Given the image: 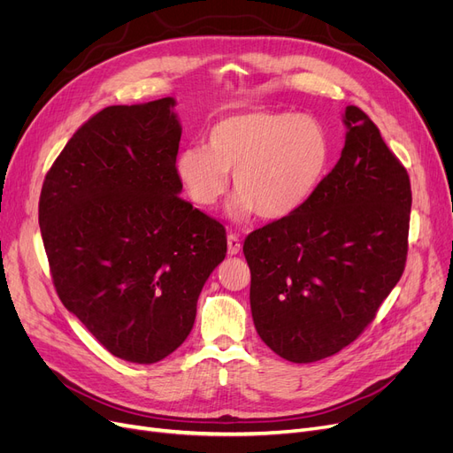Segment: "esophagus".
Listing matches in <instances>:
<instances>
[{
	"instance_id": "esophagus-1",
	"label": "esophagus",
	"mask_w": 453,
	"mask_h": 453,
	"mask_svg": "<svg viewBox=\"0 0 453 453\" xmlns=\"http://www.w3.org/2000/svg\"><path fill=\"white\" fill-rule=\"evenodd\" d=\"M241 252V241L237 235H233V233H229L227 235V254L229 256H237Z\"/></svg>"
}]
</instances>
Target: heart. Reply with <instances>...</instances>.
I'll return each instance as SVG.
<instances>
[{
    "label": "heart",
    "instance_id": "obj_1",
    "mask_svg": "<svg viewBox=\"0 0 453 453\" xmlns=\"http://www.w3.org/2000/svg\"><path fill=\"white\" fill-rule=\"evenodd\" d=\"M332 158L326 128L310 115L273 110L229 113L207 132V147L182 150L175 175L196 205L218 203L233 173L237 197L229 207L242 222L256 211L281 220L319 190Z\"/></svg>",
    "mask_w": 453,
    "mask_h": 453
}]
</instances>
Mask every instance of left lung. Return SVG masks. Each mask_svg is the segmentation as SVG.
<instances>
[{
  "label": "left lung",
  "instance_id": "8db88e82",
  "mask_svg": "<svg viewBox=\"0 0 453 453\" xmlns=\"http://www.w3.org/2000/svg\"><path fill=\"white\" fill-rule=\"evenodd\" d=\"M345 145L295 214L250 233V306L259 338L295 364L340 353L373 321L407 261L409 173L360 108Z\"/></svg>",
  "mask_w": 453,
  "mask_h": 453
}]
</instances>
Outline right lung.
Segmentation results:
<instances>
[{"label": "right lung", "mask_w": 453, "mask_h": 453, "mask_svg": "<svg viewBox=\"0 0 453 453\" xmlns=\"http://www.w3.org/2000/svg\"><path fill=\"white\" fill-rule=\"evenodd\" d=\"M175 98L108 106L46 173L39 226L63 306L117 358L155 364L188 338L226 229L179 197Z\"/></svg>", "instance_id": "add662e5"}]
</instances>
